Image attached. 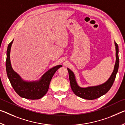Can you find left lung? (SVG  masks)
Instances as JSON below:
<instances>
[{
	"mask_svg": "<svg viewBox=\"0 0 125 125\" xmlns=\"http://www.w3.org/2000/svg\"><path fill=\"white\" fill-rule=\"evenodd\" d=\"M116 46V60L114 70L113 71L110 78L104 84L99 86L88 87L86 88H82L77 84L75 76L73 72L69 68H67L69 73L71 87L74 94L77 96L86 100H94L106 94L111 88L115 80L116 74L118 72L119 66V58H118V46L116 42H115Z\"/></svg>",
	"mask_w": 125,
	"mask_h": 125,
	"instance_id": "left-lung-1",
	"label": "left lung"
}]
</instances>
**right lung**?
I'll return each mask as SVG.
<instances>
[{"instance_id":"add662e5","label":"right lung","mask_w":125,"mask_h":125,"mask_svg":"<svg viewBox=\"0 0 125 125\" xmlns=\"http://www.w3.org/2000/svg\"><path fill=\"white\" fill-rule=\"evenodd\" d=\"M13 40L8 44L7 51L6 71L11 85L17 94L21 97L29 100H38L43 97L48 90L49 84L53 75L57 70L62 67L61 65L55 66L43 74L41 80L35 82H26L22 80L15 72L11 66L10 52Z\"/></svg>"}]
</instances>
